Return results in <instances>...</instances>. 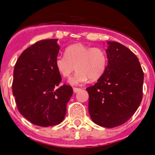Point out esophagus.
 Returning <instances> with one entry per match:
<instances>
[{
	"instance_id": "obj_1",
	"label": "esophagus",
	"mask_w": 155,
	"mask_h": 155,
	"mask_svg": "<svg viewBox=\"0 0 155 155\" xmlns=\"http://www.w3.org/2000/svg\"><path fill=\"white\" fill-rule=\"evenodd\" d=\"M80 90H81V89H80V88H77V87H73L74 93H77L78 91H80Z\"/></svg>"
}]
</instances>
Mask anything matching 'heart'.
<instances>
[{
    "label": "heart",
    "instance_id": "heart-1",
    "mask_svg": "<svg viewBox=\"0 0 155 155\" xmlns=\"http://www.w3.org/2000/svg\"><path fill=\"white\" fill-rule=\"evenodd\" d=\"M107 64L104 50L80 44L70 45L64 51V56H59L55 60V67L63 77H70L76 68L77 72L69 79L72 85L84 83L88 79L97 80L105 71Z\"/></svg>",
    "mask_w": 155,
    "mask_h": 155
}]
</instances>
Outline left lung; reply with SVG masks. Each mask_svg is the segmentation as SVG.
<instances>
[{"label":"left lung","mask_w":155,"mask_h":155,"mask_svg":"<svg viewBox=\"0 0 155 155\" xmlns=\"http://www.w3.org/2000/svg\"><path fill=\"white\" fill-rule=\"evenodd\" d=\"M107 67L89 87V113L94 123L114 128L127 122L140 104L143 72L137 57L118 42H107Z\"/></svg>","instance_id":"8db88e82"}]
</instances>
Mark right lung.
<instances>
[{
    "label": "right lung",
    "instance_id": "obj_1",
    "mask_svg": "<svg viewBox=\"0 0 155 155\" xmlns=\"http://www.w3.org/2000/svg\"><path fill=\"white\" fill-rule=\"evenodd\" d=\"M58 39L42 40L26 48L17 60L12 92L21 115L33 124L48 127L61 123L73 94L72 87L59 86L55 67L60 47Z\"/></svg>",
    "mask_w": 155,
    "mask_h": 155
}]
</instances>
